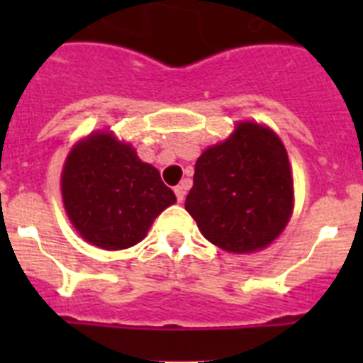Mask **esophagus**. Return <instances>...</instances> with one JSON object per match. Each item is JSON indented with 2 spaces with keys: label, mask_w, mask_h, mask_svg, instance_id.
I'll list each match as a JSON object with an SVG mask.
<instances>
[{
  "label": "esophagus",
  "mask_w": 363,
  "mask_h": 363,
  "mask_svg": "<svg viewBox=\"0 0 363 363\" xmlns=\"http://www.w3.org/2000/svg\"><path fill=\"white\" fill-rule=\"evenodd\" d=\"M174 194H176V200L182 203V201L185 200V189L184 185H178V187H174Z\"/></svg>",
  "instance_id": "34e87169"
}]
</instances>
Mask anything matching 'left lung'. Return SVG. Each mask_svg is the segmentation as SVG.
<instances>
[{
    "instance_id": "1",
    "label": "left lung",
    "mask_w": 363,
    "mask_h": 363,
    "mask_svg": "<svg viewBox=\"0 0 363 363\" xmlns=\"http://www.w3.org/2000/svg\"><path fill=\"white\" fill-rule=\"evenodd\" d=\"M293 200L284 143L267 127L245 121L227 142L198 158L185 209L211 243L229 252H251L284 230Z\"/></svg>"
}]
</instances>
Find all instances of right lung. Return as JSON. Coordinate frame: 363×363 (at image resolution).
<instances>
[{
	"label": "right lung",
	"mask_w": 363,
	"mask_h": 363,
	"mask_svg": "<svg viewBox=\"0 0 363 363\" xmlns=\"http://www.w3.org/2000/svg\"><path fill=\"white\" fill-rule=\"evenodd\" d=\"M62 192L82 238L107 251L142 242L154 218L176 201L158 169L107 133L74 147L63 167Z\"/></svg>",
	"instance_id": "add662e5"
}]
</instances>
